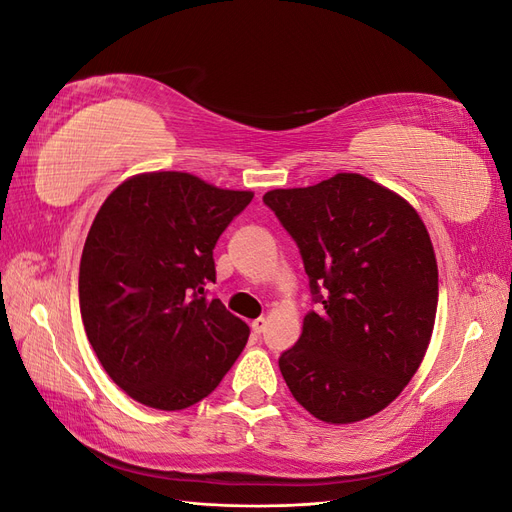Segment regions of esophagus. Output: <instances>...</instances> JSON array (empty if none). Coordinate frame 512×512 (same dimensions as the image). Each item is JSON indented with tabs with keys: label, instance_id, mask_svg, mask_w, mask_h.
<instances>
[{
	"label": "esophagus",
	"instance_id": "1",
	"mask_svg": "<svg viewBox=\"0 0 512 512\" xmlns=\"http://www.w3.org/2000/svg\"><path fill=\"white\" fill-rule=\"evenodd\" d=\"M250 327H252V331H254L256 335H260L262 331H265V327H267V320H265V318H256V320H252Z\"/></svg>",
	"mask_w": 512,
	"mask_h": 512
}]
</instances>
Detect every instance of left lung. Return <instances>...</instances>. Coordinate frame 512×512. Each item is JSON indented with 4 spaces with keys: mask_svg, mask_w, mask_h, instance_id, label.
<instances>
[{
    "mask_svg": "<svg viewBox=\"0 0 512 512\" xmlns=\"http://www.w3.org/2000/svg\"><path fill=\"white\" fill-rule=\"evenodd\" d=\"M297 241L316 312L280 356L292 397L333 425L363 421L406 389L438 309V262L421 215L356 173L265 196Z\"/></svg>",
    "mask_w": 512,
    "mask_h": 512,
    "instance_id": "obj_1",
    "label": "left lung"
}]
</instances>
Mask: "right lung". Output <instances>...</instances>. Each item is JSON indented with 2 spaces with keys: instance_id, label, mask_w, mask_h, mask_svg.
Listing matches in <instances>:
<instances>
[{
  "instance_id": "right-lung-1",
  "label": "right lung",
  "mask_w": 512,
  "mask_h": 512,
  "mask_svg": "<svg viewBox=\"0 0 512 512\" xmlns=\"http://www.w3.org/2000/svg\"><path fill=\"white\" fill-rule=\"evenodd\" d=\"M252 198L156 170L102 203L81 256V316L104 371L138 404L194 406L245 348L250 327L205 286L215 282V243Z\"/></svg>"
}]
</instances>
